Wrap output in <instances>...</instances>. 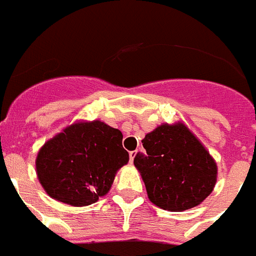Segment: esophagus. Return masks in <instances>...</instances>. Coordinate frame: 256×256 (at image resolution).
Wrapping results in <instances>:
<instances>
[{"instance_id":"esophagus-1","label":"esophagus","mask_w":256,"mask_h":256,"mask_svg":"<svg viewBox=\"0 0 256 256\" xmlns=\"http://www.w3.org/2000/svg\"><path fill=\"white\" fill-rule=\"evenodd\" d=\"M136 153H138V150H132V152H130V161L132 162L134 158V156H136Z\"/></svg>"}]
</instances>
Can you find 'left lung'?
<instances>
[{
	"instance_id": "1",
	"label": "left lung",
	"mask_w": 256,
	"mask_h": 256,
	"mask_svg": "<svg viewBox=\"0 0 256 256\" xmlns=\"http://www.w3.org/2000/svg\"><path fill=\"white\" fill-rule=\"evenodd\" d=\"M134 156L149 200L169 212L200 205L212 192L216 165L204 145L182 124H164L142 140Z\"/></svg>"
}]
</instances>
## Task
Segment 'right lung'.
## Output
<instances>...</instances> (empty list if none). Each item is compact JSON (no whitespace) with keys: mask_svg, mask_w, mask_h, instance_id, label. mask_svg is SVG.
<instances>
[{"mask_svg":"<svg viewBox=\"0 0 256 256\" xmlns=\"http://www.w3.org/2000/svg\"><path fill=\"white\" fill-rule=\"evenodd\" d=\"M122 134L102 122H78L40 148L36 174L50 197L87 206L108 193L116 172L130 160Z\"/></svg>","mask_w":256,"mask_h":256,"instance_id":"1","label":"right lung"}]
</instances>
